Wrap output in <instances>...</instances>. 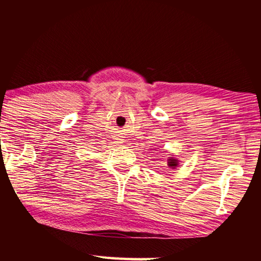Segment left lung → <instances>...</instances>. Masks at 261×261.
Masks as SVG:
<instances>
[{
	"mask_svg": "<svg viewBox=\"0 0 261 261\" xmlns=\"http://www.w3.org/2000/svg\"><path fill=\"white\" fill-rule=\"evenodd\" d=\"M167 162H168V167L171 168V169H175V168L179 165L178 159H176L174 156H169V159H168Z\"/></svg>",
	"mask_w": 261,
	"mask_h": 261,
	"instance_id": "left-lung-1",
	"label": "left lung"
}]
</instances>
